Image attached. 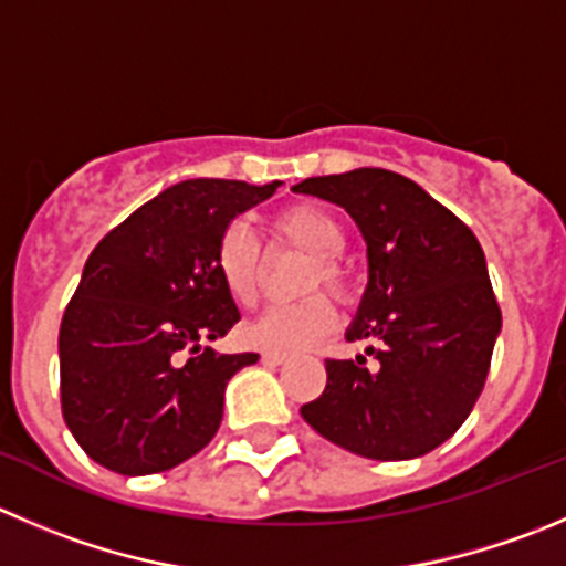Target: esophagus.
Returning <instances> with one entry per match:
<instances>
[{
  "mask_svg": "<svg viewBox=\"0 0 566 566\" xmlns=\"http://www.w3.org/2000/svg\"><path fill=\"white\" fill-rule=\"evenodd\" d=\"M286 358H289L286 353H272V349H263V353H261L263 364H283Z\"/></svg>",
  "mask_w": 566,
  "mask_h": 566,
  "instance_id": "34e87169",
  "label": "esophagus"
}]
</instances>
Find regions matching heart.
Masks as SVG:
<instances>
[{
	"label": "heart",
	"mask_w": 566,
	"mask_h": 566,
	"mask_svg": "<svg viewBox=\"0 0 566 566\" xmlns=\"http://www.w3.org/2000/svg\"><path fill=\"white\" fill-rule=\"evenodd\" d=\"M277 239L311 255L303 289L325 286L336 300L353 297V272L342 261L347 247V228L342 219L316 202H294L274 217ZM217 274L224 292L239 305H255L261 294V252L258 241L241 222L230 224L217 244ZM336 325V311L325 294H308L297 303L272 305L244 327V338L258 349L297 353Z\"/></svg>",
	"instance_id": "obj_1"
}]
</instances>
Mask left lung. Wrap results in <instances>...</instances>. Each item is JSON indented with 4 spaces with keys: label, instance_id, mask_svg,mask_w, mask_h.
Masks as SVG:
<instances>
[{
    "label": "left lung",
    "instance_id": "obj_1",
    "mask_svg": "<svg viewBox=\"0 0 566 566\" xmlns=\"http://www.w3.org/2000/svg\"><path fill=\"white\" fill-rule=\"evenodd\" d=\"M294 191L342 206L367 241L369 283L347 342L367 358H327V386L300 408L338 448L406 461L450 439L481 397L500 305L475 233L408 177L353 169Z\"/></svg>",
    "mask_w": 566,
    "mask_h": 566
}]
</instances>
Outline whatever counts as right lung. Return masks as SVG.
<instances>
[{
    "mask_svg": "<svg viewBox=\"0 0 566 566\" xmlns=\"http://www.w3.org/2000/svg\"><path fill=\"white\" fill-rule=\"evenodd\" d=\"M280 182H177L88 255L61 322V408L80 448L118 475H153L217 436L224 386L255 353L206 342L241 319L217 274V244Z\"/></svg>",
    "mask_w": 566,
    "mask_h": 566,
    "instance_id": "obj_1",
    "label": "right lung"
}]
</instances>
